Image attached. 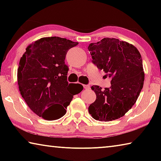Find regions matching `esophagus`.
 Instances as JSON below:
<instances>
[{
	"mask_svg": "<svg viewBox=\"0 0 161 161\" xmlns=\"http://www.w3.org/2000/svg\"><path fill=\"white\" fill-rule=\"evenodd\" d=\"M83 86H84V89H89V88H90V86H89V85H83Z\"/></svg>",
	"mask_w": 161,
	"mask_h": 161,
	"instance_id": "1",
	"label": "esophagus"
}]
</instances>
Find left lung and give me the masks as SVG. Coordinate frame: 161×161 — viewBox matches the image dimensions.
Masks as SVG:
<instances>
[{
    "label": "left lung",
    "instance_id": "left-lung-1",
    "mask_svg": "<svg viewBox=\"0 0 161 161\" xmlns=\"http://www.w3.org/2000/svg\"><path fill=\"white\" fill-rule=\"evenodd\" d=\"M88 50L97 67L112 78L110 88L91 87L97 99L89 112L100 121L119 119L134 105L143 88L145 75L139 51L129 42L108 37L91 43Z\"/></svg>",
    "mask_w": 161,
    "mask_h": 161
}]
</instances>
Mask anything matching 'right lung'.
<instances>
[{"label":"right lung","instance_id":"right-lung-1","mask_svg":"<svg viewBox=\"0 0 161 161\" xmlns=\"http://www.w3.org/2000/svg\"><path fill=\"white\" fill-rule=\"evenodd\" d=\"M79 44L66 38L46 37L26 47L19 62L18 84L29 108L47 121L66 114L73 96L83 90L80 84L68 83L64 63L68 50Z\"/></svg>","mask_w":161,"mask_h":161}]
</instances>
